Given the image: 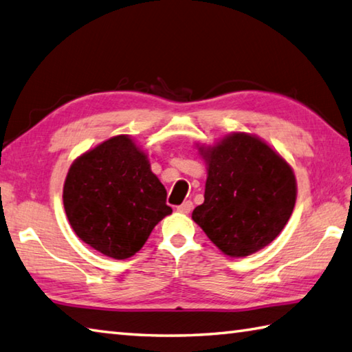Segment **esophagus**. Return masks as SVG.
<instances>
[{"mask_svg": "<svg viewBox=\"0 0 352 352\" xmlns=\"http://www.w3.org/2000/svg\"><path fill=\"white\" fill-rule=\"evenodd\" d=\"M191 208H193V202L185 201V202H182L181 205H179L177 211H179V213H182V214H188L190 211H191Z\"/></svg>", "mask_w": 352, "mask_h": 352, "instance_id": "esophagus-1", "label": "esophagus"}]
</instances>
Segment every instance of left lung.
Wrapping results in <instances>:
<instances>
[{"label":"left lung","instance_id":"left-lung-1","mask_svg":"<svg viewBox=\"0 0 352 352\" xmlns=\"http://www.w3.org/2000/svg\"><path fill=\"white\" fill-rule=\"evenodd\" d=\"M199 151L208 164V176L193 221L231 257L267 247L294 210L296 177L287 161L247 133H233Z\"/></svg>","mask_w":352,"mask_h":352}]
</instances>
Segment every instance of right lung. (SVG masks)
<instances>
[{"instance_id": "obj_1", "label": "right lung", "mask_w": 352, "mask_h": 352, "mask_svg": "<svg viewBox=\"0 0 352 352\" xmlns=\"http://www.w3.org/2000/svg\"><path fill=\"white\" fill-rule=\"evenodd\" d=\"M64 208L82 242L113 258L131 257L155 225L171 213L147 155L129 136H115L79 156L65 177Z\"/></svg>"}]
</instances>
